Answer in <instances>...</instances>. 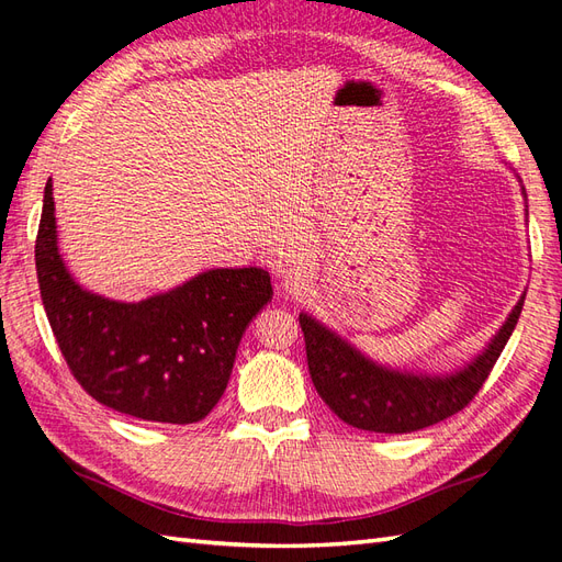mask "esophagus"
<instances>
[{"label": "esophagus", "instance_id": "obj_1", "mask_svg": "<svg viewBox=\"0 0 562 562\" xmlns=\"http://www.w3.org/2000/svg\"><path fill=\"white\" fill-rule=\"evenodd\" d=\"M282 286H284V292L301 294V290H306V276L299 268L290 270L286 272V278L282 280Z\"/></svg>", "mask_w": 562, "mask_h": 562}]
</instances>
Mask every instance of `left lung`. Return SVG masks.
<instances>
[{"mask_svg": "<svg viewBox=\"0 0 562 562\" xmlns=\"http://www.w3.org/2000/svg\"><path fill=\"white\" fill-rule=\"evenodd\" d=\"M522 304L525 296L517 301L508 321L503 323L482 356L446 378L411 375V372L372 363L349 341L329 333L311 315L301 313L299 325L306 341L308 372L315 392L337 418L358 429L406 435V431L437 425L463 411L477 396L513 335Z\"/></svg>", "mask_w": 562, "mask_h": 562, "instance_id": "8db88e82", "label": "left lung"}]
</instances>
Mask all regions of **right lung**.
I'll return each instance as SVG.
<instances>
[{"label":"right lung","mask_w":562,"mask_h":562,"mask_svg":"<svg viewBox=\"0 0 562 562\" xmlns=\"http://www.w3.org/2000/svg\"><path fill=\"white\" fill-rule=\"evenodd\" d=\"M35 266L52 333L82 390L151 423L206 418L225 392L244 329L272 296L263 268H215L137 304L82 290L56 247L52 180Z\"/></svg>","instance_id":"1"}]
</instances>
